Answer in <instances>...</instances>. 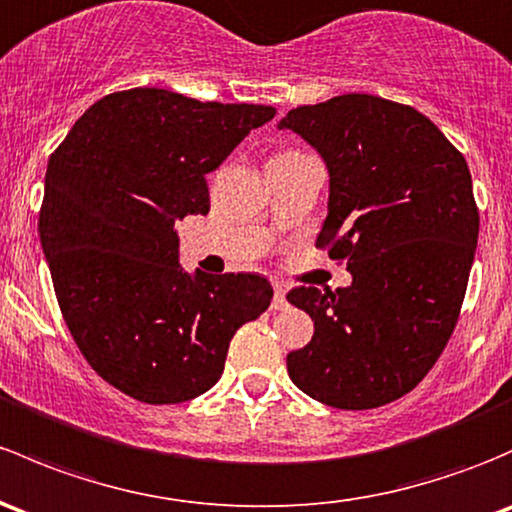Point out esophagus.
Instances as JSON below:
<instances>
[{"label":"esophagus","mask_w":512,"mask_h":512,"mask_svg":"<svg viewBox=\"0 0 512 512\" xmlns=\"http://www.w3.org/2000/svg\"><path fill=\"white\" fill-rule=\"evenodd\" d=\"M289 306L287 301V287L282 282H274V299H272V309L274 311H284Z\"/></svg>","instance_id":"esophagus-1"}]
</instances>
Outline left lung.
Listing matches in <instances>:
<instances>
[{
  "label": "left lung",
  "instance_id": "1",
  "mask_svg": "<svg viewBox=\"0 0 512 512\" xmlns=\"http://www.w3.org/2000/svg\"><path fill=\"white\" fill-rule=\"evenodd\" d=\"M279 129L328 169L316 247L346 262L351 287H297L289 304L314 336L287 355L292 383L338 410L400 400L432 370L464 304L478 208L464 154L429 117L365 93L289 110Z\"/></svg>",
  "mask_w": 512,
  "mask_h": 512
}]
</instances>
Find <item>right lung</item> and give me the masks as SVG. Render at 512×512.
Returning <instances> with one entry per match:
<instances>
[{"mask_svg":"<svg viewBox=\"0 0 512 512\" xmlns=\"http://www.w3.org/2000/svg\"><path fill=\"white\" fill-rule=\"evenodd\" d=\"M277 115L161 88L105 95L51 154L39 235L90 368L147 405L218 383L230 338L272 301L260 274H188L176 220L211 211L206 174Z\"/></svg>","mask_w":512,"mask_h":512,"instance_id":"obj_1","label":"right lung"}]
</instances>
